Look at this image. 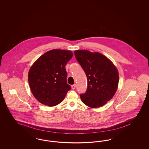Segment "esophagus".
<instances>
[{"mask_svg": "<svg viewBox=\"0 0 149 149\" xmlns=\"http://www.w3.org/2000/svg\"><path fill=\"white\" fill-rule=\"evenodd\" d=\"M75 87H76V85L75 84H73V85H71V88L72 89H75Z\"/></svg>", "mask_w": 149, "mask_h": 149, "instance_id": "34e87169", "label": "esophagus"}]
</instances>
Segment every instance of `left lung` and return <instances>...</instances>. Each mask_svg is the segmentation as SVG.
<instances>
[{"instance_id":"8db88e82","label":"left lung","mask_w":149,"mask_h":149,"mask_svg":"<svg viewBox=\"0 0 149 149\" xmlns=\"http://www.w3.org/2000/svg\"><path fill=\"white\" fill-rule=\"evenodd\" d=\"M74 54L88 80L86 92L80 94L82 102L91 108L104 105L112 98L118 88L119 75L117 68L99 52L82 50L75 51Z\"/></svg>"}]
</instances>
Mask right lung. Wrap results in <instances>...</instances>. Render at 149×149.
<instances>
[{"label":"right lung","instance_id":"add662e5","mask_svg":"<svg viewBox=\"0 0 149 149\" xmlns=\"http://www.w3.org/2000/svg\"><path fill=\"white\" fill-rule=\"evenodd\" d=\"M71 51L50 50L31 67L29 83L36 99L44 105L55 106L64 100L70 85L67 84L65 66L72 57Z\"/></svg>","mask_w":149,"mask_h":149}]
</instances>
